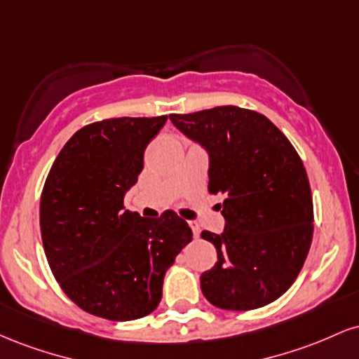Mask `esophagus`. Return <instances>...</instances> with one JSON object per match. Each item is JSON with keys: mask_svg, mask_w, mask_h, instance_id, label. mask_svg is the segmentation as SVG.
Instances as JSON below:
<instances>
[{"mask_svg": "<svg viewBox=\"0 0 359 359\" xmlns=\"http://www.w3.org/2000/svg\"><path fill=\"white\" fill-rule=\"evenodd\" d=\"M189 226H191V229H192V233H194V238H199V234H201L199 224H197L196 221H189Z\"/></svg>", "mask_w": 359, "mask_h": 359, "instance_id": "esophagus-1", "label": "esophagus"}]
</instances>
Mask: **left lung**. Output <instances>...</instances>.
<instances>
[{
	"instance_id": "left-lung-1",
	"label": "left lung",
	"mask_w": 359,
	"mask_h": 359,
	"mask_svg": "<svg viewBox=\"0 0 359 359\" xmlns=\"http://www.w3.org/2000/svg\"><path fill=\"white\" fill-rule=\"evenodd\" d=\"M170 121L209 154V192L224 231H203L217 262L201 275L212 306L251 311L277 300L302 270L314 233L307 172L285 135L269 118L238 106H217Z\"/></svg>"
}]
</instances>
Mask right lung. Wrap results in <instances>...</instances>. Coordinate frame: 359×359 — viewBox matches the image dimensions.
<instances>
[{"mask_svg":"<svg viewBox=\"0 0 359 359\" xmlns=\"http://www.w3.org/2000/svg\"><path fill=\"white\" fill-rule=\"evenodd\" d=\"M167 116L111 118L65 143L40 197L45 257L62 290L82 311L109 320L154 312L163 277L192 231L165 211L150 219L125 209L143 154Z\"/></svg>","mask_w":359,"mask_h":359,"instance_id":"1","label":"right lung"}]
</instances>
